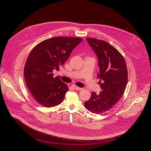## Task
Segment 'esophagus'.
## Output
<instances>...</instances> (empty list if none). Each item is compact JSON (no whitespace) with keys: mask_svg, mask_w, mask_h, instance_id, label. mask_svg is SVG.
Wrapping results in <instances>:
<instances>
[{"mask_svg":"<svg viewBox=\"0 0 151 151\" xmlns=\"http://www.w3.org/2000/svg\"><path fill=\"white\" fill-rule=\"evenodd\" d=\"M71 87L74 89V90H81V88H80V87H77L76 85H71Z\"/></svg>","mask_w":151,"mask_h":151,"instance_id":"esophagus-1","label":"esophagus"}]
</instances>
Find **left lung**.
<instances>
[{
	"mask_svg": "<svg viewBox=\"0 0 151 151\" xmlns=\"http://www.w3.org/2000/svg\"><path fill=\"white\" fill-rule=\"evenodd\" d=\"M99 60L97 78L101 91L92 93L84 106L90 112L100 114L111 110L122 97L128 82L126 63L122 55L104 40L87 37Z\"/></svg>",
	"mask_w": 151,
	"mask_h": 151,
	"instance_id": "8db88e82",
	"label": "left lung"
}]
</instances>
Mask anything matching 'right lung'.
<instances>
[{
	"mask_svg": "<svg viewBox=\"0 0 151 151\" xmlns=\"http://www.w3.org/2000/svg\"><path fill=\"white\" fill-rule=\"evenodd\" d=\"M82 40L54 37L42 41L32 50L25 64L24 76L29 90L38 103L51 107L62 102L69 88L58 76L54 78L52 72L60 69Z\"/></svg>",
	"mask_w": 151,
	"mask_h": 151,
	"instance_id": "right-lung-1",
	"label": "right lung"
}]
</instances>
